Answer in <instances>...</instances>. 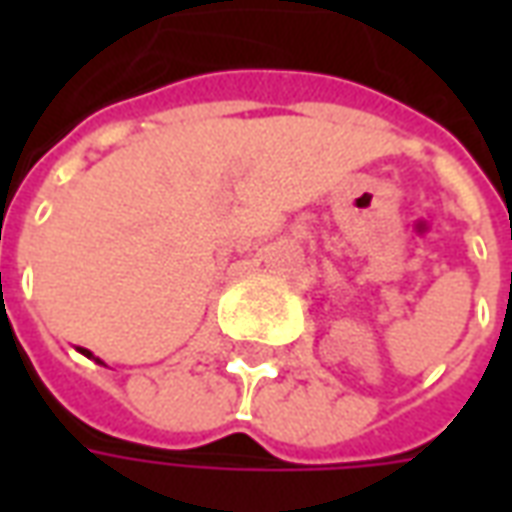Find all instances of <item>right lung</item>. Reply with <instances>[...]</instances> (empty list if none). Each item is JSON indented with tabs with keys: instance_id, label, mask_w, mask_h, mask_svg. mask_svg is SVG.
I'll return each instance as SVG.
<instances>
[{
	"instance_id": "obj_1",
	"label": "right lung",
	"mask_w": 512,
	"mask_h": 512,
	"mask_svg": "<svg viewBox=\"0 0 512 512\" xmlns=\"http://www.w3.org/2000/svg\"><path fill=\"white\" fill-rule=\"evenodd\" d=\"M79 354H84L87 359H93V362H98V365H104V362H101L98 356H93V351H87V348H79Z\"/></svg>"
}]
</instances>
